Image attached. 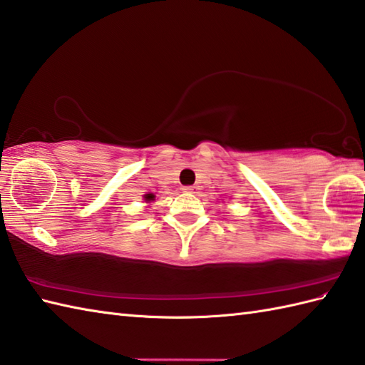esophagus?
<instances>
[{"instance_id": "obj_1", "label": "esophagus", "mask_w": 365, "mask_h": 365, "mask_svg": "<svg viewBox=\"0 0 365 365\" xmlns=\"http://www.w3.org/2000/svg\"><path fill=\"white\" fill-rule=\"evenodd\" d=\"M182 190H183L185 192H195L197 188L195 187V185H190V187H183Z\"/></svg>"}]
</instances>
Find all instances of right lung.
I'll use <instances>...</instances> for the list:
<instances>
[{
    "mask_svg": "<svg viewBox=\"0 0 365 365\" xmlns=\"http://www.w3.org/2000/svg\"><path fill=\"white\" fill-rule=\"evenodd\" d=\"M144 197H145V200H153V197H155V196H153V195H145Z\"/></svg>",
    "mask_w": 365,
    "mask_h": 365,
    "instance_id": "add662e5",
    "label": "right lung"
}]
</instances>
